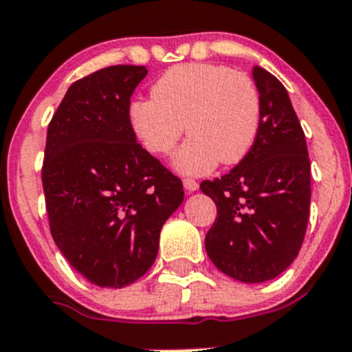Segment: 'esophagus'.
Segmentation results:
<instances>
[{
	"instance_id": "esophagus-1",
	"label": "esophagus",
	"mask_w": 352,
	"mask_h": 352,
	"mask_svg": "<svg viewBox=\"0 0 352 352\" xmlns=\"http://www.w3.org/2000/svg\"><path fill=\"white\" fill-rule=\"evenodd\" d=\"M183 185H185V190H188V192H195V190H199V183L192 178L183 179Z\"/></svg>"
}]
</instances>
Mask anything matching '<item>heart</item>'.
<instances>
[{"label":"heart","mask_w":352,"mask_h":352,"mask_svg":"<svg viewBox=\"0 0 352 352\" xmlns=\"http://www.w3.org/2000/svg\"><path fill=\"white\" fill-rule=\"evenodd\" d=\"M263 100L250 76L221 63H185L164 72L152 98L129 103L128 119L143 148L164 157L186 129L190 140L174 157L182 173L202 174L217 162L245 159L256 143Z\"/></svg>","instance_id":"b5f03b06"}]
</instances>
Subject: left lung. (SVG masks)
Returning <instances> with one entry per match:
<instances>
[{
	"instance_id": "obj_1",
	"label": "left lung",
	"mask_w": 352,
	"mask_h": 352,
	"mask_svg": "<svg viewBox=\"0 0 352 352\" xmlns=\"http://www.w3.org/2000/svg\"><path fill=\"white\" fill-rule=\"evenodd\" d=\"M263 100L261 129L252 150L221 178L200 190L217 216L206 235L214 266L243 283L278 276L299 254L311 202V162L289 93L273 74L254 69Z\"/></svg>"
}]
</instances>
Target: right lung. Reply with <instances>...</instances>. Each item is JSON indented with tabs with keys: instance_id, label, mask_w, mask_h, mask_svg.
I'll use <instances>...</instances> for the list:
<instances>
[{
	"instance_id": "add662e5",
	"label": "right lung",
	"mask_w": 352,
	"mask_h": 352,
	"mask_svg": "<svg viewBox=\"0 0 352 352\" xmlns=\"http://www.w3.org/2000/svg\"><path fill=\"white\" fill-rule=\"evenodd\" d=\"M148 70L110 65L72 82L46 135L41 179L50 232L93 285L122 289L150 270L183 183L129 126L131 95Z\"/></svg>"
}]
</instances>
